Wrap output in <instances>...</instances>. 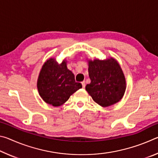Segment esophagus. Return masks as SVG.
<instances>
[{
    "instance_id": "obj_1",
    "label": "esophagus",
    "mask_w": 158,
    "mask_h": 158,
    "mask_svg": "<svg viewBox=\"0 0 158 158\" xmlns=\"http://www.w3.org/2000/svg\"><path fill=\"white\" fill-rule=\"evenodd\" d=\"M81 84H82V87H83V88H84H84H85V81H82V82H81Z\"/></svg>"
}]
</instances>
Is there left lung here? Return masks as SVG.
Instances as JSON below:
<instances>
[{
    "label": "left lung",
    "mask_w": 158,
    "mask_h": 158,
    "mask_svg": "<svg viewBox=\"0 0 158 158\" xmlns=\"http://www.w3.org/2000/svg\"><path fill=\"white\" fill-rule=\"evenodd\" d=\"M90 83L85 90L93 100L107 107L121 100L126 90V79L120 64L113 57L88 60Z\"/></svg>",
    "instance_id": "left-lung-1"
}]
</instances>
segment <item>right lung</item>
Listing matches in <instances>:
<instances>
[{
    "label": "right lung",
    "mask_w": 158,
    "mask_h": 158,
    "mask_svg": "<svg viewBox=\"0 0 158 158\" xmlns=\"http://www.w3.org/2000/svg\"><path fill=\"white\" fill-rule=\"evenodd\" d=\"M39 95L45 102L59 106L68 101L70 95L82 88L74 75L67 68V60L58 63L56 58H50L45 62L39 73L37 81Z\"/></svg>",
    "instance_id": "add662e5"
}]
</instances>
